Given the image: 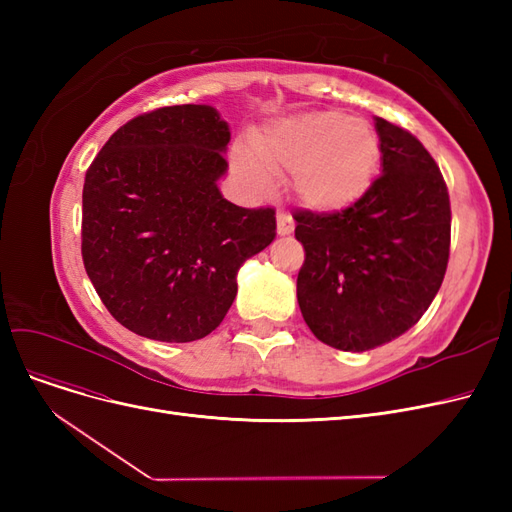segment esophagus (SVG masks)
Wrapping results in <instances>:
<instances>
[{
	"label": "esophagus",
	"instance_id": "34e87169",
	"mask_svg": "<svg viewBox=\"0 0 512 512\" xmlns=\"http://www.w3.org/2000/svg\"><path fill=\"white\" fill-rule=\"evenodd\" d=\"M275 218H277V232H280V235H290V232L294 230V222L290 218V213L277 211Z\"/></svg>",
	"mask_w": 512,
	"mask_h": 512
}]
</instances>
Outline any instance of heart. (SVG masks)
Listing matches in <instances>:
<instances>
[{
	"instance_id": "obj_1",
	"label": "heart",
	"mask_w": 512,
	"mask_h": 512,
	"mask_svg": "<svg viewBox=\"0 0 512 512\" xmlns=\"http://www.w3.org/2000/svg\"><path fill=\"white\" fill-rule=\"evenodd\" d=\"M254 153L237 149L232 162L256 188H267L269 170L292 173V190L303 205L337 211L369 190L380 166V136L371 123L344 113H307L258 134Z\"/></svg>"
}]
</instances>
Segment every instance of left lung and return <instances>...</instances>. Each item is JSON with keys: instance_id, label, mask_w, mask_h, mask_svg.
<instances>
[{"instance_id": "1", "label": "left lung", "mask_w": 512, "mask_h": 512, "mask_svg": "<svg viewBox=\"0 0 512 512\" xmlns=\"http://www.w3.org/2000/svg\"><path fill=\"white\" fill-rule=\"evenodd\" d=\"M382 175L339 211L292 213L305 250L301 314L327 346L363 352L421 320L451 254V200L436 160L414 134L376 117Z\"/></svg>"}]
</instances>
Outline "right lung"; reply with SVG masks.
<instances>
[{
  "mask_svg": "<svg viewBox=\"0 0 512 512\" xmlns=\"http://www.w3.org/2000/svg\"><path fill=\"white\" fill-rule=\"evenodd\" d=\"M226 121L205 104L130 119L89 164L81 254L98 297L136 335L194 342L220 327L237 271L275 237V209L228 203Z\"/></svg>",
  "mask_w": 512,
  "mask_h": 512,
  "instance_id": "obj_1",
  "label": "right lung"
}]
</instances>
